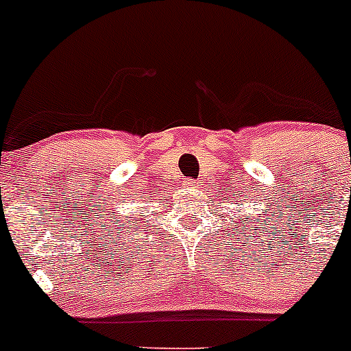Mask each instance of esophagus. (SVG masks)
<instances>
[{
	"label": "esophagus",
	"instance_id": "1",
	"mask_svg": "<svg viewBox=\"0 0 351 351\" xmlns=\"http://www.w3.org/2000/svg\"><path fill=\"white\" fill-rule=\"evenodd\" d=\"M185 185H186V186H191V189H194V186H197V185H199V183H197V182H195V180L189 178V180H186V182H185Z\"/></svg>",
	"mask_w": 351,
	"mask_h": 351
}]
</instances>
